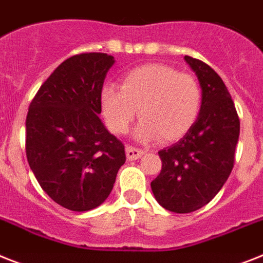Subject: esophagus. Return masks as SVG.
I'll return each instance as SVG.
<instances>
[{
	"mask_svg": "<svg viewBox=\"0 0 263 263\" xmlns=\"http://www.w3.org/2000/svg\"><path fill=\"white\" fill-rule=\"evenodd\" d=\"M145 151L142 149H138V147H134V146H126V157L127 160H137V158H140L141 156L144 155Z\"/></svg>",
	"mask_w": 263,
	"mask_h": 263,
	"instance_id": "obj_1",
	"label": "esophagus"
}]
</instances>
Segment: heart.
<instances>
[{"label":"heart","instance_id":"1","mask_svg":"<svg viewBox=\"0 0 263 263\" xmlns=\"http://www.w3.org/2000/svg\"><path fill=\"white\" fill-rule=\"evenodd\" d=\"M103 116L112 133L129 129L138 108L137 136L144 140L176 141L199 118L203 90L195 75L166 64H145L122 78L121 87L105 86L101 94Z\"/></svg>","mask_w":263,"mask_h":263}]
</instances>
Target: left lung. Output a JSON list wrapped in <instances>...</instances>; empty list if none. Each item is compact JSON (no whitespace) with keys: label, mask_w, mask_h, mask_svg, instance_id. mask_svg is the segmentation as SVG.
Wrapping results in <instances>:
<instances>
[{"label":"left lung","mask_w":263,"mask_h":263,"mask_svg":"<svg viewBox=\"0 0 263 263\" xmlns=\"http://www.w3.org/2000/svg\"><path fill=\"white\" fill-rule=\"evenodd\" d=\"M203 90L199 118L176 144L158 152L162 166L151 183L156 200L176 214L204 207L229 179L240 122L222 78L199 59L185 56Z\"/></svg>","instance_id":"obj_1"}]
</instances>
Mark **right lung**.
Returning a JSON list of instances; mask_svg holds the SVG:
<instances>
[{
	"instance_id": "obj_1",
	"label": "right lung",
	"mask_w": 263,
	"mask_h": 263,
	"mask_svg": "<svg viewBox=\"0 0 263 263\" xmlns=\"http://www.w3.org/2000/svg\"><path fill=\"white\" fill-rule=\"evenodd\" d=\"M112 64L114 58L101 52L71 56L41 84L28 110L30 169L45 194L71 211L101 205L126 161L125 145L98 117Z\"/></svg>"
}]
</instances>
